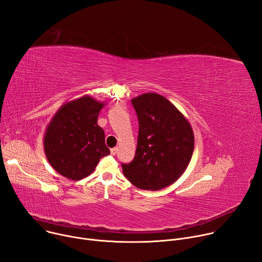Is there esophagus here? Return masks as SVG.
Returning a JSON list of instances; mask_svg holds the SVG:
<instances>
[{
    "label": "esophagus",
    "mask_w": 262,
    "mask_h": 262,
    "mask_svg": "<svg viewBox=\"0 0 262 262\" xmlns=\"http://www.w3.org/2000/svg\"><path fill=\"white\" fill-rule=\"evenodd\" d=\"M117 150H118V149H117V147H114V148H112V149H111V155H112V156H116V154H117Z\"/></svg>",
    "instance_id": "1"
}]
</instances>
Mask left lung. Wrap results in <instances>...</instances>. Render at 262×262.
<instances>
[{"instance_id": "left-lung-1", "label": "left lung", "mask_w": 262, "mask_h": 262, "mask_svg": "<svg viewBox=\"0 0 262 262\" xmlns=\"http://www.w3.org/2000/svg\"><path fill=\"white\" fill-rule=\"evenodd\" d=\"M139 134L135 158L122 163L125 178L143 190H160L185 171L194 148L191 126L178 108L159 94L134 98Z\"/></svg>"}]
</instances>
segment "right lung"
Returning a JSON list of instances; mask_svg holds the SVG:
<instances>
[{
	"mask_svg": "<svg viewBox=\"0 0 262 262\" xmlns=\"http://www.w3.org/2000/svg\"><path fill=\"white\" fill-rule=\"evenodd\" d=\"M103 104L90 96L62 105L47 128L43 146L47 159L61 176L81 180L110 155L104 132L97 118Z\"/></svg>",
	"mask_w": 262,
	"mask_h": 262,
	"instance_id": "obj_1",
	"label": "right lung"
}]
</instances>
